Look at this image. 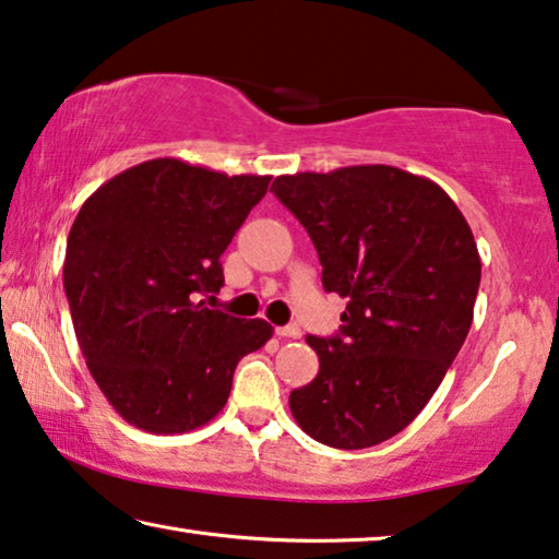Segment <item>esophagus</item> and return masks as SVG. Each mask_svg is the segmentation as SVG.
I'll return each instance as SVG.
<instances>
[{
	"label": "esophagus",
	"mask_w": 559,
	"mask_h": 559,
	"mask_svg": "<svg viewBox=\"0 0 559 559\" xmlns=\"http://www.w3.org/2000/svg\"><path fill=\"white\" fill-rule=\"evenodd\" d=\"M274 333H277L280 337H287V340H297V337H302V330H299V325H285V328H277L274 330Z\"/></svg>",
	"instance_id": "34e87169"
}]
</instances>
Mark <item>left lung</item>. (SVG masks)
Returning <instances> with one entry per match:
<instances>
[{
	"label": "left lung",
	"mask_w": 559,
	"mask_h": 559,
	"mask_svg": "<svg viewBox=\"0 0 559 559\" xmlns=\"http://www.w3.org/2000/svg\"><path fill=\"white\" fill-rule=\"evenodd\" d=\"M272 189L310 234L322 287L347 299L335 337L307 335L320 373L289 411L325 447H376L424 411L464 345L474 234L439 183L395 166L277 176Z\"/></svg>",
	"instance_id": "obj_1"
}]
</instances>
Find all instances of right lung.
I'll list each match as a JSON object with an SVG mask.
<instances>
[{
    "instance_id": "right-lung-1",
    "label": "right lung",
    "mask_w": 559,
    "mask_h": 559,
    "mask_svg": "<svg viewBox=\"0 0 559 559\" xmlns=\"http://www.w3.org/2000/svg\"><path fill=\"white\" fill-rule=\"evenodd\" d=\"M272 176H226L153 158L105 181L72 222L64 295L95 383L148 433H186L224 408L237 362L266 320L206 307L222 254Z\"/></svg>"
}]
</instances>
